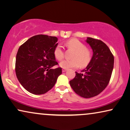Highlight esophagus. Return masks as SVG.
I'll return each mask as SVG.
<instances>
[{
	"instance_id": "obj_1",
	"label": "esophagus",
	"mask_w": 130,
	"mask_h": 130,
	"mask_svg": "<svg viewBox=\"0 0 130 130\" xmlns=\"http://www.w3.org/2000/svg\"><path fill=\"white\" fill-rule=\"evenodd\" d=\"M67 71V69H65V68H63L62 69V72H66Z\"/></svg>"
}]
</instances>
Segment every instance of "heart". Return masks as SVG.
<instances>
[{
  "label": "heart",
  "mask_w": 130,
  "mask_h": 130,
  "mask_svg": "<svg viewBox=\"0 0 130 130\" xmlns=\"http://www.w3.org/2000/svg\"><path fill=\"white\" fill-rule=\"evenodd\" d=\"M66 45L69 49L75 51L72 55V59H65L59 63L63 68H76L79 66L85 67L90 62L92 58V53L89 48H86L84 44L80 41L73 38L66 42ZM54 56L59 61L64 57V51L61 45H57L54 49Z\"/></svg>",
  "instance_id": "obj_1"
}]
</instances>
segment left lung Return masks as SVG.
Masks as SVG:
<instances>
[{"label": "left lung", "instance_id": "1", "mask_svg": "<svg viewBox=\"0 0 130 130\" xmlns=\"http://www.w3.org/2000/svg\"><path fill=\"white\" fill-rule=\"evenodd\" d=\"M86 42L93 50L90 62L69 84L76 94L90 98L100 94L109 83L114 67V56L109 48L101 40L88 37Z\"/></svg>", "mask_w": 130, "mask_h": 130}]
</instances>
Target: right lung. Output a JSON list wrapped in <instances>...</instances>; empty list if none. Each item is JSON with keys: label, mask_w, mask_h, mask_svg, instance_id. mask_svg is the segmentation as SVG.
Instances as JSON below:
<instances>
[{"label": "right lung", "mask_w": 130, "mask_h": 130, "mask_svg": "<svg viewBox=\"0 0 130 130\" xmlns=\"http://www.w3.org/2000/svg\"><path fill=\"white\" fill-rule=\"evenodd\" d=\"M58 38L46 35L31 37L19 47L15 58L17 79L25 89L34 94H42L51 89L62 73L54 51Z\"/></svg>", "instance_id": "obj_1"}]
</instances>
